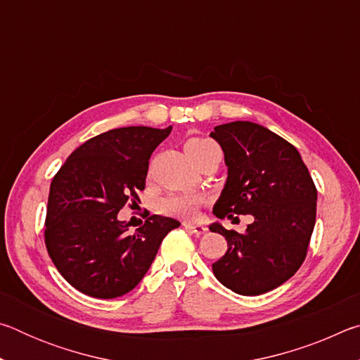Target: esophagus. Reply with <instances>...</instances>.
Returning a JSON list of instances; mask_svg holds the SVG:
<instances>
[{"mask_svg":"<svg viewBox=\"0 0 360 360\" xmlns=\"http://www.w3.org/2000/svg\"><path fill=\"white\" fill-rule=\"evenodd\" d=\"M182 225H184V229L191 231V233L193 235H202L206 231V227L205 225H200V224H192V222H182Z\"/></svg>","mask_w":360,"mask_h":360,"instance_id":"esophagus-1","label":"esophagus"}]
</instances>
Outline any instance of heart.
Instances as JSON below:
<instances>
[{
  "mask_svg": "<svg viewBox=\"0 0 360 360\" xmlns=\"http://www.w3.org/2000/svg\"><path fill=\"white\" fill-rule=\"evenodd\" d=\"M216 150H219V146L208 138L195 136L186 141V152L188 154V157L197 163V165L203 160V158H206ZM202 202H203V197L198 193H192V192L169 193L160 200V203H158V211H160L162 214L169 216V217L191 219L197 214V210L198 206L202 205Z\"/></svg>",
  "mask_w": 360,
  "mask_h": 360,
  "instance_id": "heart-1",
  "label": "heart"
}]
</instances>
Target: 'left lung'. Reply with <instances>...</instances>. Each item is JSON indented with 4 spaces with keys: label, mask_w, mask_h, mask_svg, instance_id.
Returning <instances> with one entry per match:
<instances>
[{
    "label": "left lung",
    "mask_w": 360,
    "mask_h": 360,
    "mask_svg": "<svg viewBox=\"0 0 360 360\" xmlns=\"http://www.w3.org/2000/svg\"><path fill=\"white\" fill-rule=\"evenodd\" d=\"M211 138L229 167L212 212L219 219L254 216L243 233L211 225L229 246L212 273L236 294H265L294 276L307 257L318 191L298 150L265 127L236 120L214 127Z\"/></svg>",
    "instance_id": "1"
}]
</instances>
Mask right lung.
I'll return each mask as SVG.
<instances>
[{
  "mask_svg": "<svg viewBox=\"0 0 360 360\" xmlns=\"http://www.w3.org/2000/svg\"><path fill=\"white\" fill-rule=\"evenodd\" d=\"M172 127H124L90 138L66 158L49 192L44 241L66 281L85 295L115 298L135 289L155 259L172 217L150 216L133 235L117 212L139 202L152 152Z\"/></svg>",
  "mask_w": 360,
  "mask_h": 360,
  "instance_id": "add662e5",
  "label": "right lung"
}]
</instances>
